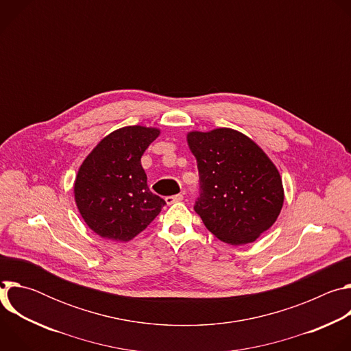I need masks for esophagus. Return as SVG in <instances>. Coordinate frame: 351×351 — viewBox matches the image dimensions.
<instances>
[{"label":"esophagus","instance_id":"1","mask_svg":"<svg viewBox=\"0 0 351 351\" xmlns=\"http://www.w3.org/2000/svg\"><path fill=\"white\" fill-rule=\"evenodd\" d=\"M182 199H183V194H175V195H168V197L165 198V202H167L168 206H171V204H175V203L182 202Z\"/></svg>","mask_w":351,"mask_h":351}]
</instances>
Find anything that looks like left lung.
<instances>
[{"mask_svg": "<svg viewBox=\"0 0 351 351\" xmlns=\"http://www.w3.org/2000/svg\"><path fill=\"white\" fill-rule=\"evenodd\" d=\"M187 144L199 176L194 211L219 240L232 245L253 243L283 207L276 167L258 144L229 128L189 132Z\"/></svg>", "mask_w": 351, "mask_h": 351, "instance_id": "obj_1", "label": "left lung"}]
</instances>
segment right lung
Listing matches in <instances>:
<instances>
[{
  "label": "right lung",
  "instance_id": "add662e5",
  "mask_svg": "<svg viewBox=\"0 0 351 351\" xmlns=\"http://www.w3.org/2000/svg\"><path fill=\"white\" fill-rule=\"evenodd\" d=\"M160 129L125 126L99 141L75 179V202L87 226L108 240L129 241L165 206L149 191L141 156Z\"/></svg>",
  "mask_w": 351,
  "mask_h": 351
}]
</instances>
